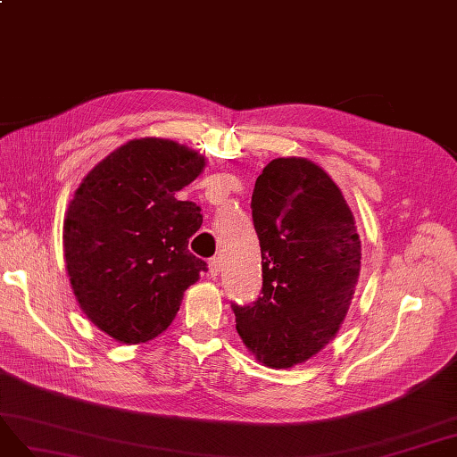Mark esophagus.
<instances>
[{"mask_svg": "<svg viewBox=\"0 0 457 457\" xmlns=\"http://www.w3.org/2000/svg\"><path fill=\"white\" fill-rule=\"evenodd\" d=\"M220 270H222V262H220L218 258H211L209 260V273H211V277H218Z\"/></svg>", "mask_w": 457, "mask_h": 457, "instance_id": "esophagus-1", "label": "esophagus"}]
</instances>
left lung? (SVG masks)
<instances>
[{
	"instance_id": "1",
	"label": "left lung",
	"mask_w": 457,
	"mask_h": 457,
	"mask_svg": "<svg viewBox=\"0 0 457 457\" xmlns=\"http://www.w3.org/2000/svg\"><path fill=\"white\" fill-rule=\"evenodd\" d=\"M262 296L233 305L237 332L270 368H292L340 332L361 275V237L342 189L305 157H277L253 191Z\"/></svg>"
}]
</instances>
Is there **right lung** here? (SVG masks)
Returning <instances> with one entry per match:
<instances>
[{"label": "right lung", "instance_id": "right-lung-1", "mask_svg": "<svg viewBox=\"0 0 457 457\" xmlns=\"http://www.w3.org/2000/svg\"><path fill=\"white\" fill-rule=\"evenodd\" d=\"M204 167V155L184 144L135 138L73 191L62 228L70 285L87 319L115 342L138 345L163 334L207 270L187 248L201 209L176 199Z\"/></svg>", "mask_w": 457, "mask_h": 457}]
</instances>
